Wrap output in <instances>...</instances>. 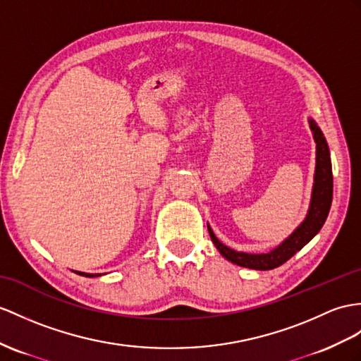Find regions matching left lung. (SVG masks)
I'll list each match as a JSON object with an SVG mask.
<instances>
[{
  "instance_id": "left-lung-1",
  "label": "left lung",
  "mask_w": 361,
  "mask_h": 361,
  "mask_svg": "<svg viewBox=\"0 0 361 361\" xmlns=\"http://www.w3.org/2000/svg\"><path fill=\"white\" fill-rule=\"evenodd\" d=\"M310 127L312 130L314 140L317 144V153H315V173H314V185H312V196L310 209L305 221L298 225L294 233L286 237V239L271 250L269 252L262 254H250L240 252L228 248L221 240L214 235L213 230L208 225V233L211 240L216 245V248L222 256L230 260L235 265L259 271L274 269L280 265H283L286 260L291 259L297 251H300L305 245L310 242L312 237L320 231L324 221H326L331 202H332V166H331V156L329 147L326 139H324L322 130L315 124V121L310 119Z\"/></svg>"
}]
</instances>
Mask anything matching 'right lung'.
Segmentation results:
<instances>
[{"label": "right lung", "instance_id": "1", "mask_svg": "<svg viewBox=\"0 0 361 361\" xmlns=\"http://www.w3.org/2000/svg\"><path fill=\"white\" fill-rule=\"evenodd\" d=\"M76 274H79V276H84V277H94L93 274H89V272H79V271H76ZM99 276V274H98Z\"/></svg>", "mask_w": 361, "mask_h": 361}]
</instances>
